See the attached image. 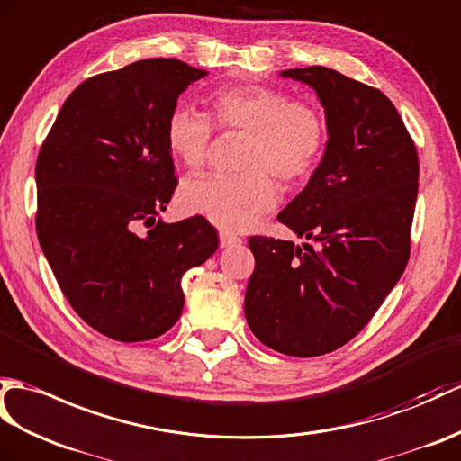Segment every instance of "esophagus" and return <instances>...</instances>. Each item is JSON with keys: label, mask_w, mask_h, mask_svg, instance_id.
I'll use <instances>...</instances> for the list:
<instances>
[{"label": "esophagus", "mask_w": 461, "mask_h": 461, "mask_svg": "<svg viewBox=\"0 0 461 461\" xmlns=\"http://www.w3.org/2000/svg\"><path fill=\"white\" fill-rule=\"evenodd\" d=\"M240 243H241V238H238V235H233L230 231H220V248L230 249L233 245H240Z\"/></svg>", "instance_id": "esophagus-1"}]
</instances>
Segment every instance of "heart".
Here are the masks:
<instances>
[{
	"mask_svg": "<svg viewBox=\"0 0 461 461\" xmlns=\"http://www.w3.org/2000/svg\"><path fill=\"white\" fill-rule=\"evenodd\" d=\"M210 120L221 130L248 131L241 167L235 176H196L182 182L178 202L185 212L206 218L213 226L243 231L255 226L276 204V185L301 182L312 173L326 145V122L314 105L291 102L269 86L241 84L213 92ZM210 120L190 105L168 113L167 145L190 168L204 165L210 147Z\"/></svg>",
	"mask_w": 461,
	"mask_h": 461,
	"instance_id": "heart-1",
	"label": "heart"
}]
</instances>
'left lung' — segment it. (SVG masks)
<instances>
[{
  "mask_svg": "<svg viewBox=\"0 0 461 461\" xmlns=\"http://www.w3.org/2000/svg\"><path fill=\"white\" fill-rule=\"evenodd\" d=\"M279 77L310 86L324 108V155L276 216L318 245L249 238L255 269L245 318L267 348L314 357L356 336L401 279L419 157L397 108L377 88L326 67Z\"/></svg>",
  "mask_w": 461,
  "mask_h": 461,
  "instance_id": "1",
  "label": "left lung"
}]
</instances>
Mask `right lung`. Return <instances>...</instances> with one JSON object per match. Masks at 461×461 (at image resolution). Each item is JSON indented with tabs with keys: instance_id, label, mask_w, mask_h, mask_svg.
<instances>
[{
	"instance_id": "obj_1",
	"label": "right lung",
	"mask_w": 461,
	"mask_h": 461,
	"mask_svg": "<svg viewBox=\"0 0 461 461\" xmlns=\"http://www.w3.org/2000/svg\"><path fill=\"white\" fill-rule=\"evenodd\" d=\"M204 77L176 59L98 74L68 95L41 147V249L77 314L112 339L145 341L173 328L182 275L218 249L202 216L157 218L176 186L168 113Z\"/></svg>"
}]
</instances>
